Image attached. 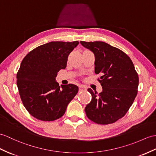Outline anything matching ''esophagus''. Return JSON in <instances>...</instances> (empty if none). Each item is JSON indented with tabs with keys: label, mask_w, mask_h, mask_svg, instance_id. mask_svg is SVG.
Listing matches in <instances>:
<instances>
[{
	"label": "esophagus",
	"mask_w": 156,
	"mask_h": 156,
	"mask_svg": "<svg viewBox=\"0 0 156 156\" xmlns=\"http://www.w3.org/2000/svg\"><path fill=\"white\" fill-rule=\"evenodd\" d=\"M79 91H83V90H87V88L85 87H83L82 85H80L79 86Z\"/></svg>",
	"instance_id": "obj_1"
}]
</instances>
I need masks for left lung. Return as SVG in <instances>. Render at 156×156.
I'll use <instances>...</instances> for the list:
<instances>
[{"label":"left lung","mask_w":156,"mask_h":156,"mask_svg":"<svg viewBox=\"0 0 156 156\" xmlns=\"http://www.w3.org/2000/svg\"><path fill=\"white\" fill-rule=\"evenodd\" d=\"M80 43L93 52L94 73L102 75L98 79L102 92L87 90L92 99L85 108L86 115L97 124L115 122L126 115L137 95L139 78L134 64L122 50L103 41Z\"/></svg>","instance_id":"obj_1"}]
</instances>
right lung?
Returning <instances> with one entry per match:
<instances>
[{
    "label": "right lung",
    "instance_id": "add662e5",
    "mask_svg": "<svg viewBox=\"0 0 156 156\" xmlns=\"http://www.w3.org/2000/svg\"><path fill=\"white\" fill-rule=\"evenodd\" d=\"M79 43L51 41L34 49L22 60L16 76L17 87L24 107L36 119H59L78 93L77 86L60 87L55 78L58 72L66 67L68 56Z\"/></svg>",
    "mask_w": 156,
    "mask_h": 156
}]
</instances>
